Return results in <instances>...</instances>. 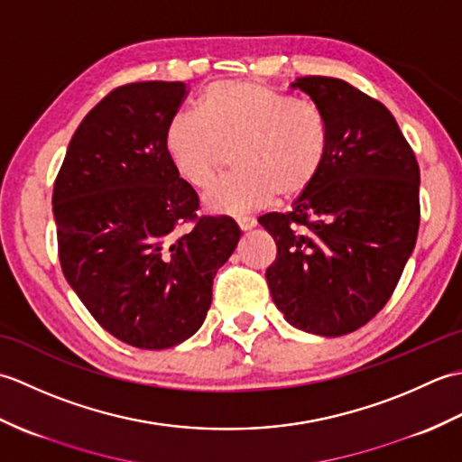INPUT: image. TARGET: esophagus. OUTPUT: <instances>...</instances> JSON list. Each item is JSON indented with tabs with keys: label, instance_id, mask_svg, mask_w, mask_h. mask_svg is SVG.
<instances>
[{
	"label": "esophagus",
	"instance_id": "esophagus-1",
	"mask_svg": "<svg viewBox=\"0 0 462 462\" xmlns=\"http://www.w3.org/2000/svg\"><path fill=\"white\" fill-rule=\"evenodd\" d=\"M236 224H238V228H240L242 232H248V230L254 228V226H256V220L250 218V216H238Z\"/></svg>",
	"mask_w": 462,
	"mask_h": 462
}]
</instances>
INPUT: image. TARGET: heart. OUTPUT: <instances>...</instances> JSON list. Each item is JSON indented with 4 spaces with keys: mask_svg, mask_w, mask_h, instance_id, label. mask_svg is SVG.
Returning a JSON list of instances; mask_svg holds the SVG:
<instances>
[{
    "mask_svg": "<svg viewBox=\"0 0 462 462\" xmlns=\"http://www.w3.org/2000/svg\"><path fill=\"white\" fill-rule=\"evenodd\" d=\"M329 131L311 105L262 83L222 81L200 97L196 113L174 115L166 154L194 189H210L234 151L236 172L206 194L212 212L262 208L278 194L293 200L316 182L328 156Z\"/></svg>",
    "mask_w": 462,
    "mask_h": 462,
    "instance_id": "heart-1",
    "label": "heart"
}]
</instances>
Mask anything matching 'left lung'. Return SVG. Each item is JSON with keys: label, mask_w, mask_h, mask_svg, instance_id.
I'll list each match as a JSON object with an SVG mask.
<instances>
[{"label": "left lung", "mask_w": 462, "mask_h": 462, "mask_svg": "<svg viewBox=\"0 0 462 462\" xmlns=\"http://www.w3.org/2000/svg\"><path fill=\"white\" fill-rule=\"evenodd\" d=\"M329 131L328 156L291 210L258 218L276 242L266 270L290 326L339 337L383 310L419 232V164L385 105L333 77H300Z\"/></svg>", "instance_id": "left-lung-1"}]
</instances>
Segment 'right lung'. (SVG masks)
<instances>
[{"label":"right lung","instance_id":"obj_1","mask_svg":"<svg viewBox=\"0 0 462 462\" xmlns=\"http://www.w3.org/2000/svg\"><path fill=\"white\" fill-rule=\"evenodd\" d=\"M184 97L180 81L111 91L77 126L53 186L69 286L103 329L139 349H169L200 329L242 234L230 216H196L199 196L166 154Z\"/></svg>","mask_w":462,"mask_h":462}]
</instances>
